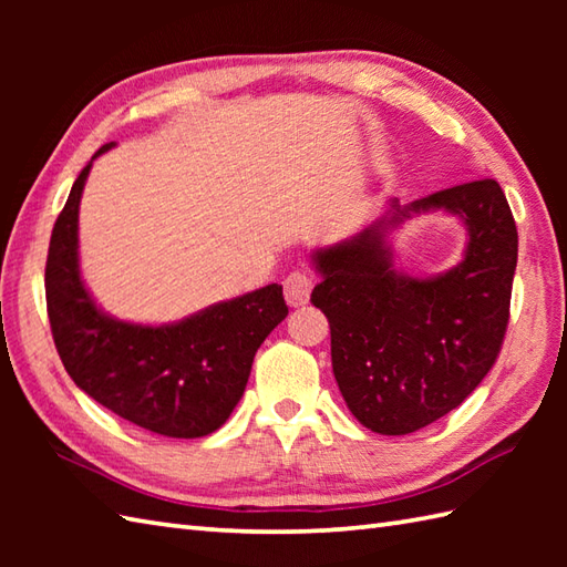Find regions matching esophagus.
I'll list each match as a JSON object with an SVG mask.
<instances>
[{"mask_svg": "<svg viewBox=\"0 0 567 567\" xmlns=\"http://www.w3.org/2000/svg\"><path fill=\"white\" fill-rule=\"evenodd\" d=\"M311 290H315V277L295 270L285 277V299L290 307H305L311 297Z\"/></svg>", "mask_w": 567, "mask_h": 567, "instance_id": "esophagus-1", "label": "esophagus"}]
</instances>
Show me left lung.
<instances>
[{
  "mask_svg": "<svg viewBox=\"0 0 567 567\" xmlns=\"http://www.w3.org/2000/svg\"><path fill=\"white\" fill-rule=\"evenodd\" d=\"M431 210L462 219L464 260L414 278L393 265L391 234ZM516 248L502 187L475 179L409 204L390 199L355 236L311 252L321 277L311 302L329 319L333 375L360 424L404 436L453 412L483 382L507 331Z\"/></svg>",
  "mask_w": 567,
  "mask_h": 567,
  "instance_id": "obj_1",
  "label": "left lung"
}]
</instances>
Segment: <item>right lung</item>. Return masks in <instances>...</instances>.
<instances>
[{"label":"right lung","mask_w":567,"mask_h":567,"mask_svg":"<svg viewBox=\"0 0 567 567\" xmlns=\"http://www.w3.org/2000/svg\"><path fill=\"white\" fill-rule=\"evenodd\" d=\"M114 146L104 143L92 161ZM92 161L72 185L48 248L45 302L58 355L84 394L131 424L171 439L207 436L231 416L256 351L287 317L282 285L158 327L106 315L84 287L78 250Z\"/></svg>","instance_id":"1"}]
</instances>
